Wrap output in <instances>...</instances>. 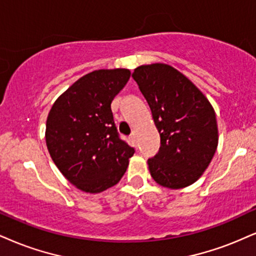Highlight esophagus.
Here are the masks:
<instances>
[{
	"label": "esophagus",
	"mask_w": 256,
	"mask_h": 256,
	"mask_svg": "<svg viewBox=\"0 0 256 256\" xmlns=\"http://www.w3.org/2000/svg\"><path fill=\"white\" fill-rule=\"evenodd\" d=\"M130 140L133 141L134 144H138V138H136V134H135V132H133V133H132V135H130Z\"/></svg>",
	"instance_id": "obj_1"
}]
</instances>
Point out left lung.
Here are the masks:
<instances>
[{"label":"left lung","instance_id":"left-lung-1","mask_svg":"<svg viewBox=\"0 0 256 256\" xmlns=\"http://www.w3.org/2000/svg\"><path fill=\"white\" fill-rule=\"evenodd\" d=\"M133 78L160 134L159 152L148 159L150 176L172 190L194 184L208 168L218 144L212 106L186 76L167 64L138 66Z\"/></svg>","mask_w":256,"mask_h":256}]
</instances>
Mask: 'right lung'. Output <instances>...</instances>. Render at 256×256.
Instances as JSON below:
<instances>
[{
  "label": "right lung",
  "mask_w": 256,
  "mask_h": 256,
  "mask_svg": "<svg viewBox=\"0 0 256 256\" xmlns=\"http://www.w3.org/2000/svg\"><path fill=\"white\" fill-rule=\"evenodd\" d=\"M130 77L128 68L83 76L53 103L46 121L47 150L62 174L86 194L121 180L134 148L118 138L112 102Z\"/></svg>",
  "instance_id": "add662e5"
}]
</instances>
